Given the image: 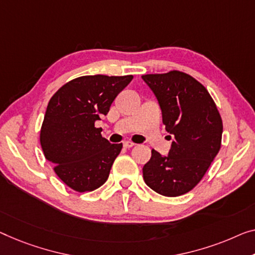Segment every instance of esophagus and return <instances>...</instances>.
Returning a JSON list of instances; mask_svg holds the SVG:
<instances>
[{
  "mask_svg": "<svg viewBox=\"0 0 255 255\" xmlns=\"http://www.w3.org/2000/svg\"><path fill=\"white\" fill-rule=\"evenodd\" d=\"M135 144L131 142H124V147H126V149H130V147H132Z\"/></svg>",
  "mask_w": 255,
  "mask_h": 255,
  "instance_id": "esophagus-1",
  "label": "esophagus"
}]
</instances>
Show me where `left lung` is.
Returning <instances> with one entry per match:
<instances>
[{"instance_id":"obj_1","label":"left lung","mask_w":255,"mask_h":255,"mask_svg":"<svg viewBox=\"0 0 255 255\" xmlns=\"http://www.w3.org/2000/svg\"><path fill=\"white\" fill-rule=\"evenodd\" d=\"M142 79L157 97L166 130L174 135L167 157L151 151L143 167L144 182L159 195L182 196L199 183L221 149V116L207 89L184 72Z\"/></svg>"}]
</instances>
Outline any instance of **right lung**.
Instances as JSON below:
<instances>
[{
	"label": "right lung",
	"instance_id": "right-lung-1",
	"mask_svg": "<svg viewBox=\"0 0 255 255\" xmlns=\"http://www.w3.org/2000/svg\"><path fill=\"white\" fill-rule=\"evenodd\" d=\"M131 79L132 75H85L60 87L49 101L41 147L57 176L74 191H94L108 180L123 143H110L95 123L108 115Z\"/></svg>",
	"mask_w": 255,
	"mask_h": 255
}]
</instances>
